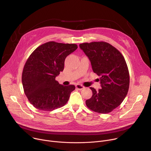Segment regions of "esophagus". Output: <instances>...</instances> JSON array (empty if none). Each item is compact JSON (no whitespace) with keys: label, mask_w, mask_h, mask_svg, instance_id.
<instances>
[{"label":"esophagus","mask_w":151,"mask_h":151,"mask_svg":"<svg viewBox=\"0 0 151 151\" xmlns=\"http://www.w3.org/2000/svg\"><path fill=\"white\" fill-rule=\"evenodd\" d=\"M76 88H77L78 90H82V89L84 88L83 86L82 85H80V84H77V85H76Z\"/></svg>","instance_id":"obj_1"}]
</instances>
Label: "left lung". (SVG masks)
<instances>
[{"label": "left lung", "instance_id": "8db88e82", "mask_svg": "<svg viewBox=\"0 0 151 151\" xmlns=\"http://www.w3.org/2000/svg\"><path fill=\"white\" fill-rule=\"evenodd\" d=\"M79 47L87 55L93 70L100 76L101 88L93 91L85 101L91 111L107 114L118 107L126 97L130 75L124 57L114 47L105 42L82 43Z\"/></svg>", "mask_w": 151, "mask_h": 151}]
</instances>
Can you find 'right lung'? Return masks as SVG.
<instances>
[{
    "label": "right lung",
    "instance_id": "obj_1",
    "mask_svg": "<svg viewBox=\"0 0 151 151\" xmlns=\"http://www.w3.org/2000/svg\"><path fill=\"white\" fill-rule=\"evenodd\" d=\"M77 48L76 44L51 41L38 47L29 56L22 83L26 97L36 109L51 111L67 103L75 87L59 84L55 78L63 70L66 57Z\"/></svg>",
    "mask_w": 151,
    "mask_h": 151
}]
</instances>
